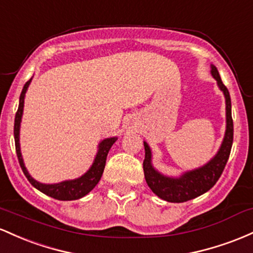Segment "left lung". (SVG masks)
Masks as SVG:
<instances>
[{"mask_svg": "<svg viewBox=\"0 0 253 253\" xmlns=\"http://www.w3.org/2000/svg\"><path fill=\"white\" fill-rule=\"evenodd\" d=\"M211 74L216 79L218 87L222 90L226 98V117H227V129L226 135L223 138L221 148L211 163L201 169H195V171L188 172L181 175L180 178H167L158 173L150 165V149L148 144L144 142V150H146V157L143 160V171L144 178H146L147 184L154 192L163 200L167 202L181 203L186 201L192 200V198L198 197L203 195L204 192L209 191L212 186L216 184L218 178L222 174L225 169L227 161H228L229 154H231L232 143H233V119H232V105L231 96L227 87L223 84L216 68L212 65Z\"/></svg>", "mask_w": 253, "mask_h": 253, "instance_id": "8db88e82", "label": "left lung"}]
</instances>
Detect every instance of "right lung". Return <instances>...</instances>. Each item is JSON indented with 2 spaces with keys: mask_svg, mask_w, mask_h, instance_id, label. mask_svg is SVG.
<instances>
[{
  "mask_svg": "<svg viewBox=\"0 0 253 253\" xmlns=\"http://www.w3.org/2000/svg\"><path fill=\"white\" fill-rule=\"evenodd\" d=\"M30 81H27L25 84L24 88H22L21 94H20V101H19V109L16 111L15 115V121H14V138H15V150L16 155H18V160L20 166H21L22 172L26 175V178L35 186L36 189H38L39 191H42V194L50 196V197L56 198L59 201H73V200H79V198L86 196L90 190L94 189V186L99 183L101 175H103L105 164H106V158L109 154V150L112 147V144L115 143L117 138L111 137L106 138L100 143L99 146V152L96 154V158L93 163L92 167L86 174L82 175L81 178L75 180H67L62 181L59 184H42L33 179L28 172L26 171V167H25L24 161H22L21 153H20V144H19V130H20V122H21V116H22V110H24V98L25 93H26Z\"/></svg>",
  "mask_w": 253,
  "mask_h": 253,
  "instance_id": "right-lung-1",
  "label": "right lung"
}]
</instances>
